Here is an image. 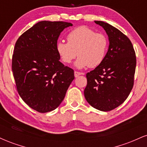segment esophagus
Masks as SVG:
<instances>
[{
	"instance_id": "obj_1",
	"label": "esophagus",
	"mask_w": 147,
	"mask_h": 147,
	"mask_svg": "<svg viewBox=\"0 0 147 147\" xmlns=\"http://www.w3.org/2000/svg\"><path fill=\"white\" fill-rule=\"evenodd\" d=\"M81 75H82V72H77V71H75V77H79V76Z\"/></svg>"
}]
</instances>
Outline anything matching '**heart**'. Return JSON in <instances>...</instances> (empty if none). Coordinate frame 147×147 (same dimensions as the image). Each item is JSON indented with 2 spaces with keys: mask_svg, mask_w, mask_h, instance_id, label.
<instances>
[{
  "mask_svg": "<svg viewBox=\"0 0 147 147\" xmlns=\"http://www.w3.org/2000/svg\"><path fill=\"white\" fill-rule=\"evenodd\" d=\"M67 41H59L56 46L57 53L63 63H70L78 55L75 62L77 68H95L105 58L107 38L86 26L78 27L70 31L67 35Z\"/></svg>",
  "mask_w": 147,
  "mask_h": 147,
  "instance_id": "obj_1",
  "label": "heart"
}]
</instances>
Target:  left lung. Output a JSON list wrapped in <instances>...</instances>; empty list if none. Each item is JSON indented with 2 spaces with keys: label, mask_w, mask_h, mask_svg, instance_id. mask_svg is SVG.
<instances>
[{
  "label": "left lung",
  "mask_w": 147,
  "mask_h": 147,
  "mask_svg": "<svg viewBox=\"0 0 147 147\" xmlns=\"http://www.w3.org/2000/svg\"><path fill=\"white\" fill-rule=\"evenodd\" d=\"M109 36V46L102 63L86 74V101L102 111L113 110L126 100L132 90L136 67V52L129 38L115 27L95 21Z\"/></svg>",
  "instance_id": "1"
}]
</instances>
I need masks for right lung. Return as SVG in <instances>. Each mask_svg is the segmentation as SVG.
Listing matches in <instances>:
<instances>
[{
	"label": "right lung",
	"instance_id": "obj_1",
	"mask_svg": "<svg viewBox=\"0 0 147 147\" xmlns=\"http://www.w3.org/2000/svg\"><path fill=\"white\" fill-rule=\"evenodd\" d=\"M72 25L63 21H40L15 44L11 68L17 91L39 113L56 109L75 79L74 70L61 63L56 49L61 32Z\"/></svg>",
	"mask_w": 147,
	"mask_h": 147
}]
</instances>
